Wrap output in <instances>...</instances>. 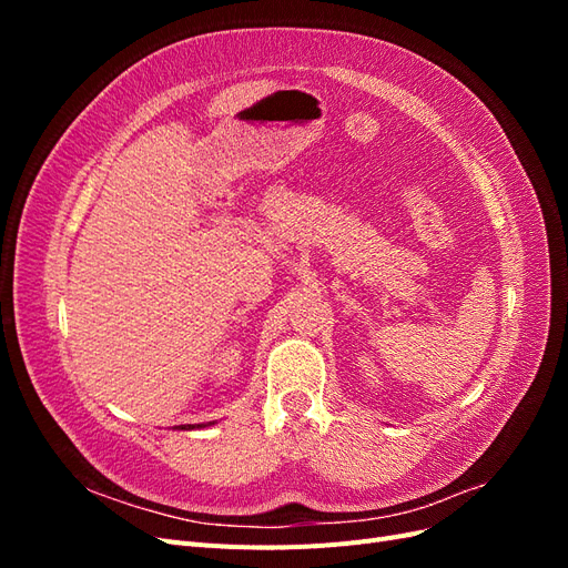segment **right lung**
Returning a JSON list of instances; mask_svg holds the SVG:
<instances>
[{
    "label": "right lung",
    "instance_id": "add662e5",
    "mask_svg": "<svg viewBox=\"0 0 568 568\" xmlns=\"http://www.w3.org/2000/svg\"><path fill=\"white\" fill-rule=\"evenodd\" d=\"M211 424H215V422H209V424H182V426H175V428H180V432H192V428H203V426H211Z\"/></svg>",
    "mask_w": 568,
    "mask_h": 568
}]
</instances>
